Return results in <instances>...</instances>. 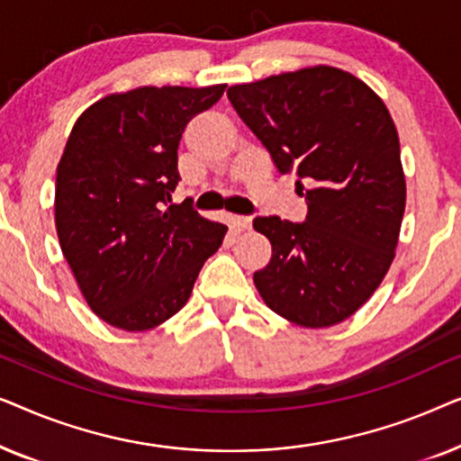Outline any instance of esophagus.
<instances>
[{"mask_svg": "<svg viewBox=\"0 0 461 461\" xmlns=\"http://www.w3.org/2000/svg\"><path fill=\"white\" fill-rule=\"evenodd\" d=\"M232 224L237 226V229H249L251 226V216H232Z\"/></svg>", "mask_w": 461, "mask_h": 461, "instance_id": "1", "label": "esophagus"}]
</instances>
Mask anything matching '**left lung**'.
Returning a JSON list of instances; mask_svg holds the SVG:
<instances>
[{"instance_id": "obj_1", "label": "left lung", "mask_w": 461, "mask_h": 461, "mask_svg": "<svg viewBox=\"0 0 461 461\" xmlns=\"http://www.w3.org/2000/svg\"><path fill=\"white\" fill-rule=\"evenodd\" d=\"M273 157L295 172L304 222L254 220L273 258L254 283L270 311L302 327H330L371 298L394 260L405 176L399 134L382 98L355 75L311 67L226 92Z\"/></svg>"}]
</instances>
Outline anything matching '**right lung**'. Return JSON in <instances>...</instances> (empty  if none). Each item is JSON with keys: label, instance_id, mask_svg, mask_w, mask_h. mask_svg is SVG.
I'll use <instances>...</instances> for the list:
<instances>
[{"label": "right lung", "instance_id": "1", "mask_svg": "<svg viewBox=\"0 0 461 461\" xmlns=\"http://www.w3.org/2000/svg\"><path fill=\"white\" fill-rule=\"evenodd\" d=\"M226 86L136 87L92 104L56 169V230L84 298L125 331L161 325L186 304L226 226L172 205L186 123Z\"/></svg>", "mask_w": 461, "mask_h": 461}]
</instances>
